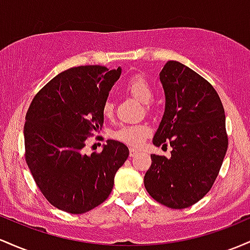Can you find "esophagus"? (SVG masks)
<instances>
[{
  "label": "esophagus",
  "mask_w": 250,
  "mask_h": 250,
  "mask_svg": "<svg viewBox=\"0 0 250 250\" xmlns=\"http://www.w3.org/2000/svg\"><path fill=\"white\" fill-rule=\"evenodd\" d=\"M137 152H138V151H137L136 148L130 147V157H134V156L137 155Z\"/></svg>",
  "instance_id": "obj_1"
}]
</instances>
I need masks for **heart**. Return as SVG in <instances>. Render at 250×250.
<instances>
[{
    "mask_svg": "<svg viewBox=\"0 0 250 250\" xmlns=\"http://www.w3.org/2000/svg\"><path fill=\"white\" fill-rule=\"evenodd\" d=\"M124 88L133 98L140 103L147 104L153 98V87L151 83L144 75L136 74L133 77L128 78L124 83ZM103 116L106 118H111L113 116L114 106L110 99L105 100L102 107ZM151 134V128L147 124H133L124 125L118 128L113 133V137L119 142L125 143L130 146L138 147L144 143V140Z\"/></svg>",
    "mask_w": 250,
    "mask_h": 250,
    "instance_id": "b5f03b06",
    "label": "heart"
}]
</instances>
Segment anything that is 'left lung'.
<instances>
[{
    "label": "left lung",
    "mask_w": 250,
    "mask_h": 250,
    "mask_svg": "<svg viewBox=\"0 0 250 250\" xmlns=\"http://www.w3.org/2000/svg\"><path fill=\"white\" fill-rule=\"evenodd\" d=\"M159 79L165 112L153 144H169L172 151L169 158L151 155L144 186L163 206L189 208L209 192L222 167L228 148L224 108L211 83L178 61H167Z\"/></svg>",
    "instance_id": "left-lung-1"
}]
</instances>
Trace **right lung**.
Masks as SVG:
<instances>
[{
    "mask_svg": "<svg viewBox=\"0 0 250 250\" xmlns=\"http://www.w3.org/2000/svg\"><path fill=\"white\" fill-rule=\"evenodd\" d=\"M120 73V67H73L53 78L30 103L24 156L36 186L55 208L83 214L110 196L127 146L108 139L102 152L86 155L83 147L102 128L103 104Z\"/></svg>",
    "mask_w": 250,
    "mask_h": 250,
    "instance_id": "add662e5",
    "label": "right lung"
}]
</instances>
